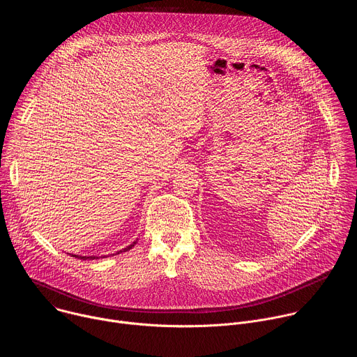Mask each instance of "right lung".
I'll list each match as a JSON object with an SVG mask.
<instances>
[{"label": "right lung", "mask_w": 357, "mask_h": 357, "mask_svg": "<svg viewBox=\"0 0 357 357\" xmlns=\"http://www.w3.org/2000/svg\"><path fill=\"white\" fill-rule=\"evenodd\" d=\"M135 243H137V241H134V243H132V244H130V245H128V247H126V248H123V250H121V251H127V250H130V248H132V247H134V245H135ZM121 251H120V252H121ZM73 257H76V259H80V260H89V259H91V260H94V259H97V257H93V256H90V257H83V256H73Z\"/></svg>", "instance_id": "obj_1"}]
</instances>
